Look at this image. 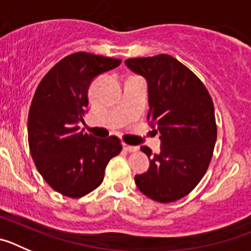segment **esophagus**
<instances>
[{
	"label": "esophagus",
	"mask_w": 251,
	"mask_h": 251,
	"mask_svg": "<svg viewBox=\"0 0 251 251\" xmlns=\"http://www.w3.org/2000/svg\"><path fill=\"white\" fill-rule=\"evenodd\" d=\"M123 150L127 151V152H136V151H138V147L137 146H129L127 143H123Z\"/></svg>",
	"instance_id": "34e87169"
}]
</instances>
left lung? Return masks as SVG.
<instances>
[{"mask_svg": "<svg viewBox=\"0 0 251 251\" xmlns=\"http://www.w3.org/2000/svg\"><path fill=\"white\" fill-rule=\"evenodd\" d=\"M126 65L147 80V121L162 145L158 154L141 147L151 165L134 181L152 200L174 202L199 185L210 165L217 137L214 103L202 81L174 56L133 57Z\"/></svg>", "mask_w": 251, "mask_h": 251, "instance_id": "1", "label": "left lung"}]
</instances>
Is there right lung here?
I'll list each match as a JSON object with an SVG mask.
<instances>
[{"mask_svg": "<svg viewBox=\"0 0 251 251\" xmlns=\"http://www.w3.org/2000/svg\"><path fill=\"white\" fill-rule=\"evenodd\" d=\"M121 63L75 52L52 66L37 85L28 112V147L40 175L64 196L79 199L95 190L108 162L121 153L118 137L95 138L77 126L89 104L93 79Z\"/></svg>", "mask_w": 251, "mask_h": 251, "instance_id": "obj_1", "label": "right lung"}]
</instances>
